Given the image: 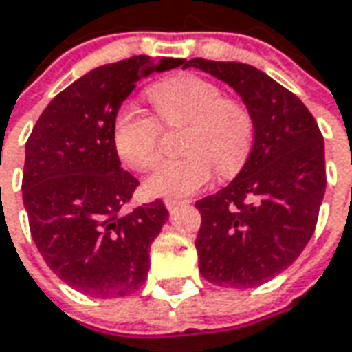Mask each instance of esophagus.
Listing matches in <instances>:
<instances>
[{
    "label": "esophagus",
    "mask_w": 352,
    "mask_h": 352,
    "mask_svg": "<svg viewBox=\"0 0 352 352\" xmlns=\"http://www.w3.org/2000/svg\"><path fill=\"white\" fill-rule=\"evenodd\" d=\"M164 204H165V208H167V210H173V208H177L179 204H183V202H181V200H177V199H165Z\"/></svg>",
    "instance_id": "1"
}]
</instances>
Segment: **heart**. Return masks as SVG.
I'll list each match as a JSON object with an SVG mask.
<instances>
[{
    "label": "heart",
    "mask_w": 352,
    "mask_h": 352,
    "mask_svg": "<svg viewBox=\"0 0 352 352\" xmlns=\"http://www.w3.org/2000/svg\"><path fill=\"white\" fill-rule=\"evenodd\" d=\"M148 99L155 116L134 104L116 109L111 140L118 157L132 169L146 171L160 160L162 124L181 128L179 150L183 157L160 165L146 179L153 197H188L214 175H236L251 155L255 118L248 104L228 97L212 79L195 74L175 76L153 83Z\"/></svg>",
    "instance_id": "obj_1"
}]
</instances>
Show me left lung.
<instances>
[{
    "instance_id": "1",
    "label": "left lung",
    "mask_w": 352,
    "mask_h": 352,
    "mask_svg": "<svg viewBox=\"0 0 352 352\" xmlns=\"http://www.w3.org/2000/svg\"><path fill=\"white\" fill-rule=\"evenodd\" d=\"M232 85L255 118V142L239 175L197 200L200 274L224 288H253L283 273L308 245L325 192L323 136L308 107L241 62L188 60Z\"/></svg>"
}]
</instances>
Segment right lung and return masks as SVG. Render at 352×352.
I'll list each match as a JSON object with an SVG mask.
<instances>
[{
	"label": "right lung",
	"instance_id": "obj_1",
	"mask_svg": "<svg viewBox=\"0 0 352 352\" xmlns=\"http://www.w3.org/2000/svg\"><path fill=\"white\" fill-rule=\"evenodd\" d=\"M185 62L132 56L95 67L56 95L27 140L23 202L34 245L87 296H126L146 283L169 214L160 199L124 210L140 183L120 167L111 122L140 79Z\"/></svg>",
	"mask_w": 352,
	"mask_h": 352
}]
</instances>
